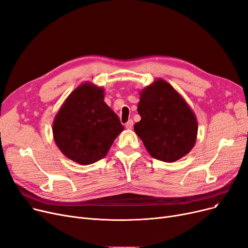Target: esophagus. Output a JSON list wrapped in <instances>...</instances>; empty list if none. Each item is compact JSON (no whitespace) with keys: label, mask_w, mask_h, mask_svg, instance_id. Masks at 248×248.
Wrapping results in <instances>:
<instances>
[{"label":"esophagus","mask_w":248,"mask_h":248,"mask_svg":"<svg viewBox=\"0 0 248 248\" xmlns=\"http://www.w3.org/2000/svg\"><path fill=\"white\" fill-rule=\"evenodd\" d=\"M133 125H134V122L132 120H130L125 124V127L127 128V130H131V128L133 127Z\"/></svg>","instance_id":"1"}]
</instances>
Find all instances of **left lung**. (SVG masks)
Returning a JSON list of instances; mask_svg holds the SVG:
<instances>
[{"label": "left lung", "instance_id": "obj_1", "mask_svg": "<svg viewBox=\"0 0 248 248\" xmlns=\"http://www.w3.org/2000/svg\"><path fill=\"white\" fill-rule=\"evenodd\" d=\"M134 130L153 158L174 162L188 154L197 141V116L184 97L163 79L140 92Z\"/></svg>", "mask_w": 248, "mask_h": 248}]
</instances>
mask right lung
Returning <instances> with one entry per match:
<instances>
[{"mask_svg": "<svg viewBox=\"0 0 248 248\" xmlns=\"http://www.w3.org/2000/svg\"><path fill=\"white\" fill-rule=\"evenodd\" d=\"M124 131L120 118L104 102V89L85 82L63 102L52 124L61 152L81 165H89L108 153Z\"/></svg>", "mask_w": 248, "mask_h": 248, "instance_id": "right-lung-1", "label": "right lung"}]
</instances>
